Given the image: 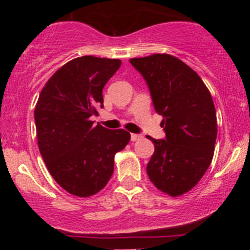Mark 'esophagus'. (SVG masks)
Segmentation results:
<instances>
[{"mask_svg": "<svg viewBox=\"0 0 250 250\" xmlns=\"http://www.w3.org/2000/svg\"><path fill=\"white\" fill-rule=\"evenodd\" d=\"M131 141H139V140L142 139V135L140 134H130Z\"/></svg>", "mask_w": 250, "mask_h": 250, "instance_id": "esophagus-1", "label": "esophagus"}]
</instances>
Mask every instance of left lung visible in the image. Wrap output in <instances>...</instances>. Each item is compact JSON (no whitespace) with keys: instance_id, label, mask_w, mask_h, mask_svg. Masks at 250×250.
I'll list each match as a JSON object with an SVG mask.
<instances>
[{"instance_id":"left-lung-1","label":"left lung","mask_w":250,"mask_h":250,"mask_svg":"<svg viewBox=\"0 0 250 250\" xmlns=\"http://www.w3.org/2000/svg\"><path fill=\"white\" fill-rule=\"evenodd\" d=\"M129 62L145 79L155 110L163 117L165 139L147 136L155 147L149 179L170 196L187 193L213 160L217 123L210 93L190 67L168 54Z\"/></svg>"}]
</instances>
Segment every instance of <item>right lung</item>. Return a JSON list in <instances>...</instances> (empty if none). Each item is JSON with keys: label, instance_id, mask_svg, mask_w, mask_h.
<instances>
[{"label": "right lung", "instance_id": "obj_1", "mask_svg": "<svg viewBox=\"0 0 250 250\" xmlns=\"http://www.w3.org/2000/svg\"><path fill=\"white\" fill-rule=\"evenodd\" d=\"M120 60L82 56L65 63L48 80L36 103L37 143L54 180L80 197L96 194L114 173V156L130 140L123 129L94 125L103 108L102 89Z\"/></svg>", "mask_w": 250, "mask_h": 250}]
</instances>
